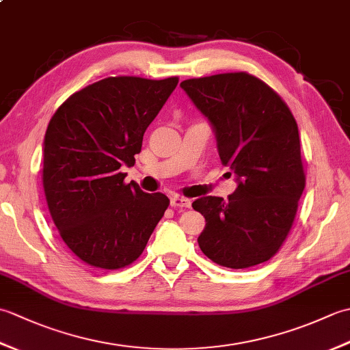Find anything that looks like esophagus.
<instances>
[{
	"label": "esophagus",
	"mask_w": 350,
	"mask_h": 350,
	"mask_svg": "<svg viewBox=\"0 0 350 350\" xmlns=\"http://www.w3.org/2000/svg\"><path fill=\"white\" fill-rule=\"evenodd\" d=\"M170 203L173 207H191V200L185 198V197H179V196L171 197Z\"/></svg>",
	"instance_id": "esophagus-1"
}]
</instances>
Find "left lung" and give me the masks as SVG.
I'll use <instances>...</instances> for the list:
<instances>
[{"label":"left lung","mask_w":350,"mask_h":350,"mask_svg":"<svg viewBox=\"0 0 350 350\" xmlns=\"http://www.w3.org/2000/svg\"><path fill=\"white\" fill-rule=\"evenodd\" d=\"M211 122L221 162L236 174L227 202L197 198L206 219L198 245L213 263L243 269L277 254L306 188L298 124L286 102L247 72L180 83Z\"/></svg>","instance_id":"obj_1"}]
</instances>
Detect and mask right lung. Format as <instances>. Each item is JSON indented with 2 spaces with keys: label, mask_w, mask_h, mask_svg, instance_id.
I'll list each match as a JSON object with an SVG mask.
<instances>
[{
  "label": "right lung",
  "mask_w": 350,
  "mask_h": 350,
  "mask_svg": "<svg viewBox=\"0 0 350 350\" xmlns=\"http://www.w3.org/2000/svg\"><path fill=\"white\" fill-rule=\"evenodd\" d=\"M179 78L109 77L73 93L43 141L42 180L62 239L84 263L120 269L141 256L170 204L124 183L144 132Z\"/></svg>",
  "instance_id": "obj_1"
}]
</instances>
